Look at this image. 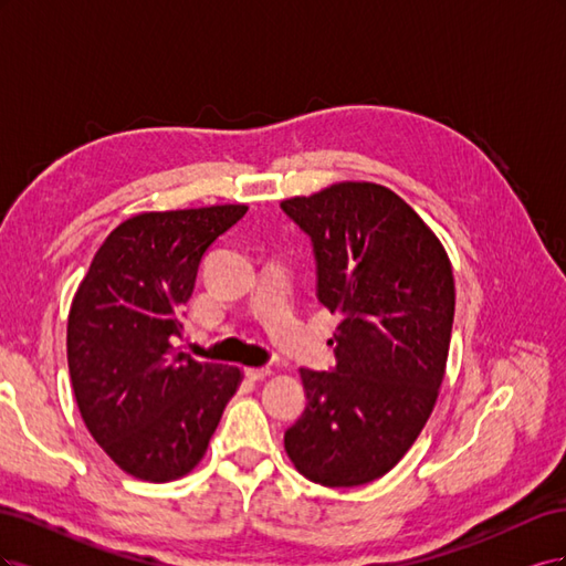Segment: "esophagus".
<instances>
[{"mask_svg":"<svg viewBox=\"0 0 566 566\" xmlns=\"http://www.w3.org/2000/svg\"><path fill=\"white\" fill-rule=\"evenodd\" d=\"M245 375L250 380H264V378H269L271 375V368H266V366H252V368H245Z\"/></svg>","mask_w":566,"mask_h":566,"instance_id":"34e87169","label":"esophagus"}]
</instances>
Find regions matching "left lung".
I'll return each instance as SVG.
<instances>
[{"label":"left lung","mask_w":566,"mask_h":566,"mask_svg":"<svg viewBox=\"0 0 566 566\" xmlns=\"http://www.w3.org/2000/svg\"><path fill=\"white\" fill-rule=\"evenodd\" d=\"M312 235L318 300L339 314L335 370L300 368L306 408L285 432L300 474L331 489L385 476L439 397L455 283L447 250L391 188L339 181L281 202Z\"/></svg>","instance_id":"8db88e82"}]
</instances>
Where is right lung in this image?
Masks as SVG:
<instances>
[{
  "label": "right lung",
  "instance_id": "obj_1",
  "mask_svg": "<svg viewBox=\"0 0 566 566\" xmlns=\"http://www.w3.org/2000/svg\"><path fill=\"white\" fill-rule=\"evenodd\" d=\"M248 205L142 212L104 241L67 314L80 416L119 470L165 484L191 472L241 387L238 366L175 345L198 264Z\"/></svg>",
  "mask_w": 566,
  "mask_h": 566
}]
</instances>
